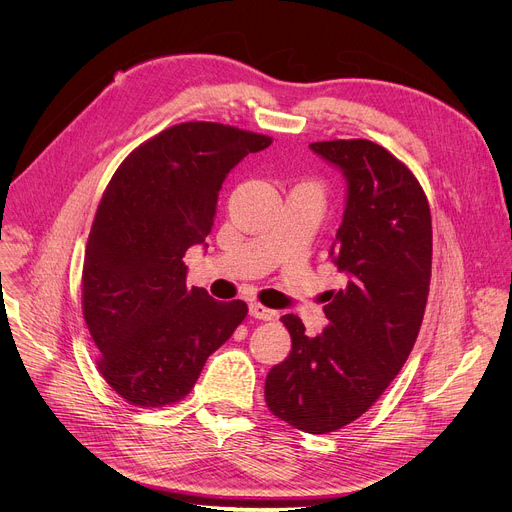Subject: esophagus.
Here are the masks:
<instances>
[{
    "mask_svg": "<svg viewBox=\"0 0 512 512\" xmlns=\"http://www.w3.org/2000/svg\"><path fill=\"white\" fill-rule=\"evenodd\" d=\"M249 314H251L253 318L265 320V322H271V320L277 318V312H275V310H269V308H265V306H261V304H251V306H249Z\"/></svg>",
    "mask_w": 512,
    "mask_h": 512,
    "instance_id": "esophagus-1",
    "label": "esophagus"
}]
</instances>
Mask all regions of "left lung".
I'll return each instance as SVG.
<instances>
[{
	"label": "left lung",
	"mask_w": 512,
	"mask_h": 512,
	"mask_svg": "<svg viewBox=\"0 0 512 512\" xmlns=\"http://www.w3.org/2000/svg\"><path fill=\"white\" fill-rule=\"evenodd\" d=\"M342 170L346 208L330 257L346 285L328 291V328L281 318L289 356L265 379L269 411L308 433L336 431L383 395L417 340L431 279V214L413 172L369 139L310 143Z\"/></svg>",
	"instance_id": "8db88e82"
}]
</instances>
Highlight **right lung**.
<instances>
[{"label":"right lung","mask_w":512,"mask_h":512,"mask_svg":"<svg viewBox=\"0 0 512 512\" xmlns=\"http://www.w3.org/2000/svg\"><path fill=\"white\" fill-rule=\"evenodd\" d=\"M269 145L223 123L172 125L135 148L105 188L85 251L83 316L99 373L127 403L184 399L245 320V302L188 287L182 257L210 233L227 174Z\"/></svg>","instance_id":"right-lung-1"}]
</instances>
